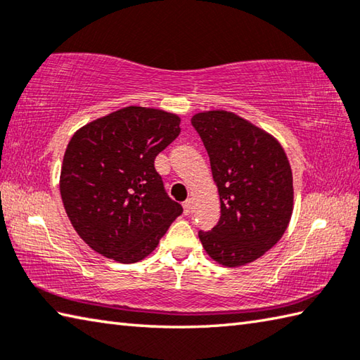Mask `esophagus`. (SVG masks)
Masks as SVG:
<instances>
[{
    "mask_svg": "<svg viewBox=\"0 0 360 360\" xmlns=\"http://www.w3.org/2000/svg\"><path fill=\"white\" fill-rule=\"evenodd\" d=\"M192 206H193V200L192 198H187L184 202H182V207H184V214H191L192 211Z\"/></svg>",
    "mask_w": 360,
    "mask_h": 360,
    "instance_id": "esophagus-1",
    "label": "esophagus"
}]
</instances>
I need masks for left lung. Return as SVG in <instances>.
<instances>
[{"mask_svg": "<svg viewBox=\"0 0 360 360\" xmlns=\"http://www.w3.org/2000/svg\"><path fill=\"white\" fill-rule=\"evenodd\" d=\"M192 126L207 151L220 197L217 225L198 231V238L219 264L252 263L278 243L290 224L288 158L272 135L231 112L198 113Z\"/></svg>", "mask_w": 360, "mask_h": 360, "instance_id": "left-lung-1", "label": "left lung"}]
</instances>
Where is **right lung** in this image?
<instances>
[{
	"instance_id": "right-lung-1",
	"label": "right lung",
	"mask_w": 360,
	"mask_h": 360,
	"mask_svg": "<svg viewBox=\"0 0 360 360\" xmlns=\"http://www.w3.org/2000/svg\"><path fill=\"white\" fill-rule=\"evenodd\" d=\"M179 116L126 107L78 129L64 153L60 191L72 226L102 257L146 258L182 206L154 160L181 134Z\"/></svg>"
}]
</instances>
